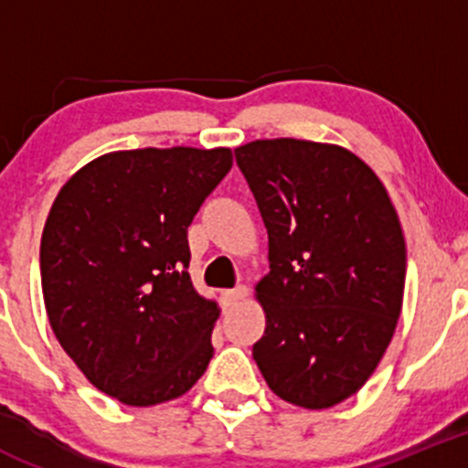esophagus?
I'll return each mask as SVG.
<instances>
[{
	"label": "esophagus",
	"instance_id": "obj_1",
	"mask_svg": "<svg viewBox=\"0 0 468 468\" xmlns=\"http://www.w3.org/2000/svg\"><path fill=\"white\" fill-rule=\"evenodd\" d=\"M249 296V287L247 285H238L235 290H229L224 292V303L226 308H235L238 303H242L244 299Z\"/></svg>",
	"mask_w": 468,
	"mask_h": 468
}]
</instances>
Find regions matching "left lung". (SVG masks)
<instances>
[{
  "instance_id": "left-lung-1",
  "label": "left lung",
  "mask_w": 468,
  "mask_h": 468,
  "mask_svg": "<svg viewBox=\"0 0 468 468\" xmlns=\"http://www.w3.org/2000/svg\"><path fill=\"white\" fill-rule=\"evenodd\" d=\"M269 235L253 360L278 399L325 410L362 389L403 308L405 238L374 169L313 140L235 149Z\"/></svg>"
}]
</instances>
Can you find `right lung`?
Wrapping results in <instances>:
<instances>
[{"mask_svg": "<svg viewBox=\"0 0 468 468\" xmlns=\"http://www.w3.org/2000/svg\"><path fill=\"white\" fill-rule=\"evenodd\" d=\"M233 167L229 146L111 151L68 178L40 239L45 310L63 351L131 408L204 376L219 305L192 285L187 226Z\"/></svg>", "mask_w": 468, "mask_h": 468, "instance_id": "obj_1", "label": "right lung"}]
</instances>
